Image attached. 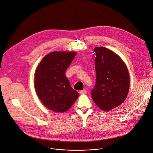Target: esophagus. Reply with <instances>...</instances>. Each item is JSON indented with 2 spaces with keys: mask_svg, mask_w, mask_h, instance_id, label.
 Masks as SVG:
<instances>
[{
  "mask_svg": "<svg viewBox=\"0 0 153 153\" xmlns=\"http://www.w3.org/2000/svg\"><path fill=\"white\" fill-rule=\"evenodd\" d=\"M86 92H87V91L86 90H82V91H79V94H82V95H84V94H86Z\"/></svg>",
  "mask_w": 153,
  "mask_h": 153,
  "instance_id": "esophagus-1",
  "label": "esophagus"
}]
</instances>
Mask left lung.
<instances>
[{
    "mask_svg": "<svg viewBox=\"0 0 153 153\" xmlns=\"http://www.w3.org/2000/svg\"><path fill=\"white\" fill-rule=\"evenodd\" d=\"M96 82L92 90L95 105L104 111L120 105L129 89V74L125 63L112 50L104 47L94 48Z\"/></svg>",
    "mask_w": 153,
    "mask_h": 153,
    "instance_id": "left-lung-1",
    "label": "left lung"
}]
</instances>
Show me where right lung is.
Returning a JSON list of instances; mask_svg holds the SVG:
<instances>
[{
  "mask_svg": "<svg viewBox=\"0 0 153 153\" xmlns=\"http://www.w3.org/2000/svg\"><path fill=\"white\" fill-rule=\"evenodd\" d=\"M76 54L74 52H51L44 57L37 67L35 74L36 92L42 104L51 111H67L79 96L65 75Z\"/></svg>",
  "mask_w": 153,
  "mask_h": 153,
  "instance_id": "right-lung-1",
  "label": "right lung"
}]
</instances>
